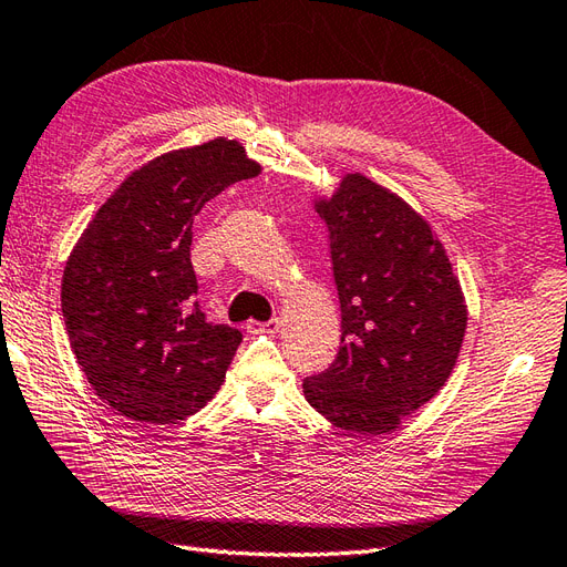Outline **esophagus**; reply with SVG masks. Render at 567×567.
<instances>
[{"instance_id": "obj_1", "label": "esophagus", "mask_w": 567, "mask_h": 567, "mask_svg": "<svg viewBox=\"0 0 567 567\" xmlns=\"http://www.w3.org/2000/svg\"><path fill=\"white\" fill-rule=\"evenodd\" d=\"M280 318H270V321H249L246 330L249 332H278L280 330Z\"/></svg>"}]
</instances>
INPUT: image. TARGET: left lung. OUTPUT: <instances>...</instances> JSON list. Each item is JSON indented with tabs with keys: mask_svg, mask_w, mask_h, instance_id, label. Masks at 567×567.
<instances>
[{
	"mask_svg": "<svg viewBox=\"0 0 567 567\" xmlns=\"http://www.w3.org/2000/svg\"><path fill=\"white\" fill-rule=\"evenodd\" d=\"M316 210L328 227L342 338L336 361L303 379V395L344 431L388 433L455 367L467 328L460 285L422 217L361 174H347Z\"/></svg>",
	"mask_w": 567,
	"mask_h": 567,
	"instance_id": "1",
	"label": "left lung"
}]
</instances>
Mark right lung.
Listing matches in <instances>:
<instances>
[{
    "mask_svg": "<svg viewBox=\"0 0 567 567\" xmlns=\"http://www.w3.org/2000/svg\"><path fill=\"white\" fill-rule=\"evenodd\" d=\"M258 174L237 141L159 155L81 235L64 268L62 313L85 379L112 410L172 424L220 390L241 332L198 307L192 223L210 198Z\"/></svg>",
    "mask_w": 567,
    "mask_h": 567,
    "instance_id": "add662e5",
    "label": "right lung"
}]
</instances>
